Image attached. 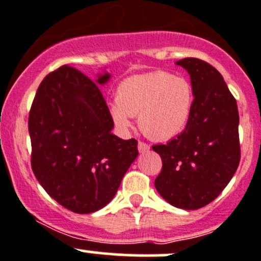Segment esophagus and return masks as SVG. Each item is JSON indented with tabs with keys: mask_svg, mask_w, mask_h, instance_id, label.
Here are the masks:
<instances>
[{
	"mask_svg": "<svg viewBox=\"0 0 261 261\" xmlns=\"http://www.w3.org/2000/svg\"><path fill=\"white\" fill-rule=\"evenodd\" d=\"M138 149H139V151H140V152H146V151H149V150H150V146L147 145V144L143 143V141H139Z\"/></svg>",
	"mask_w": 261,
	"mask_h": 261,
	"instance_id": "obj_1",
	"label": "esophagus"
}]
</instances>
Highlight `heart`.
<instances>
[{"label": "heart", "instance_id": "obj_1", "mask_svg": "<svg viewBox=\"0 0 261 261\" xmlns=\"http://www.w3.org/2000/svg\"><path fill=\"white\" fill-rule=\"evenodd\" d=\"M193 101V88L186 78L156 70L121 82L110 115L122 130L130 127V116H138L139 127L147 138L169 140L186 128Z\"/></svg>", "mask_w": 261, "mask_h": 261}]
</instances>
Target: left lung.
<instances>
[{
	"label": "left lung",
	"instance_id": "8db88e82",
	"mask_svg": "<svg viewBox=\"0 0 261 261\" xmlns=\"http://www.w3.org/2000/svg\"><path fill=\"white\" fill-rule=\"evenodd\" d=\"M175 64L191 75L193 110L180 135L152 146L163 162L155 188L177 208L198 210L217 198L240 163L238 105L211 64L196 58Z\"/></svg>",
	"mask_w": 261,
	"mask_h": 261
}]
</instances>
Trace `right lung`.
<instances>
[{
	"instance_id": "1",
	"label": "right lung",
	"mask_w": 261,
	"mask_h": 261,
	"mask_svg": "<svg viewBox=\"0 0 261 261\" xmlns=\"http://www.w3.org/2000/svg\"><path fill=\"white\" fill-rule=\"evenodd\" d=\"M96 81L69 65L44 78L30 114L31 168L46 193L75 213H92L114 198L138 156V141L111 133L114 120Z\"/></svg>"
}]
</instances>
